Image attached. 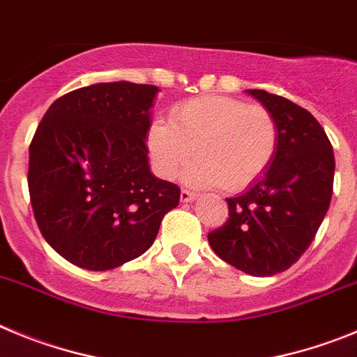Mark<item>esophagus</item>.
<instances>
[{
	"label": "esophagus",
	"instance_id": "1",
	"mask_svg": "<svg viewBox=\"0 0 357 357\" xmlns=\"http://www.w3.org/2000/svg\"><path fill=\"white\" fill-rule=\"evenodd\" d=\"M195 197H197V194H195V192H190V190H181V195H179L181 202H192Z\"/></svg>",
	"mask_w": 357,
	"mask_h": 357
}]
</instances>
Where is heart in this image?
<instances>
[{
	"instance_id": "obj_1",
	"label": "heart",
	"mask_w": 357,
	"mask_h": 357,
	"mask_svg": "<svg viewBox=\"0 0 357 357\" xmlns=\"http://www.w3.org/2000/svg\"><path fill=\"white\" fill-rule=\"evenodd\" d=\"M278 149V126L259 105L226 96H201L156 119L147 130V151L158 176L172 179L190 160L186 181L242 190L268 169Z\"/></svg>"
}]
</instances>
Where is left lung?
Returning a JSON list of instances; mask_svg holds the SVG:
<instances>
[{
  "instance_id": "1",
  "label": "left lung",
  "mask_w": 357,
  "mask_h": 357,
  "mask_svg": "<svg viewBox=\"0 0 357 357\" xmlns=\"http://www.w3.org/2000/svg\"><path fill=\"white\" fill-rule=\"evenodd\" d=\"M271 112L278 149L243 194L229 197V218L208 233L215 255L249 275L287 271L306 252L333 195L335 155L320 123L290 99L245 91Z\"/></svg>"
}]
</instances>
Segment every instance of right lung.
<instances>
[{
  "instance_id": "1",
  "label": "right lung",
  "mask_w": 357,
  "mask_h": 357,
  "mask_svg": "<svg viewBox=\"0 0 357 357\" xmlns=\"http://www.w3.org/2000/svg\"><path fill=\"white\" fill-rule=\"evenodd\" d=\"M158 86L96 83L47 108L30 144L38 229L62 258L112 271L144 255L179 186L149 169L146 137Z\"/></svg>"
}]
</instances>
